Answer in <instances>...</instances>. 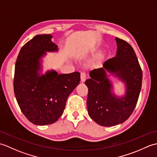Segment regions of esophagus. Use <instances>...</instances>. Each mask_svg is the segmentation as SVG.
Here are the masks:
<instances>
[{
  "instance_id": "obj_1",
  "label": "esophagus",
  "mask_w": 157,
  "mask_h": 157,
  "mask_svg": "<svg viewBox=\"0 0 157 157\" xmlns=\"http://www.w3.org/2000/svg\"><path fill=\"white\" fill-rule=\"evenodd\" d=\"M80 78H81V82H84L86 81V74L84 72H82L81 75H80Z\"/></svg>"
}]
</instances>
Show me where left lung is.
Segmentation results:
<instances>
[{
  "label": "left lung",
  "mask_w": 157,
  "mask_h": 157,
  "mask_svg": "<svg viewBox=\"0 0 157 157\" xmlns=\"http://www.w3.org/2000/svg\"><path fill=\"white\" fill-rule=\"evenodd\" d=\"M115 57L106 60L102 67L90 71L87 109L89 116L98 125L115 126L125 122L137 104L141 90L142 72L134 49L128 42L115 38ZM111 76L123 82L124 94L114 91Z\"/></svg>",
  "instance_id": "obj_1"
}]
</instances>
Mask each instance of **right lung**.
I'll return each mask as SVG.
<instances>
[{
  "label": "right lung",
  "mask_w": 157,
  "mask_h": 157,
  "mask_svg": "<svg viewBox=\"0 0 157 157\" xmlns=\"http://www.w3.org/2000/svg\"><path fill=\"white\" fill-rule=\"evenodd\" d=\"M51 34L34 36L22 46L17 59L14 92L23 115L31 123L46 125L63 114L69 96L80 81V73L58 74L54 69L43 73L42 58L57 52Z\"/></svg>",
  "instance_id": "right-lung-1"
}]
</instances>
